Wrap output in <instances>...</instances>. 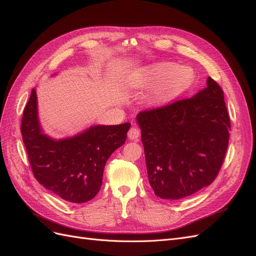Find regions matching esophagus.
<instances>
[{"instance_id":"esophagus-1","label":"esophagus","mask_w":256,"mask_h":256,"mask_svg":"<svg viewBox=\"0 0 256 256\" xmlns=\"http://www.w3.org/2000/svg\"><path fill=\"white\" fill-rule=\"evenodd\" d=\"M140 134H141L140 129L136 128V127L130 128L129 131H128V138H130V140H138V136H140Z\"/></svg>"}]
</instances>
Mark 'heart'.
Here are the masks:
<instances>
[{"label":"heart","instance_id":"heart-1","mask_svg":"<svg viewBox=\"0 0 256 256\" xmlns=\"http://www.w3.org/2000/svg\"><path fill=\"white\" fill-rule=\"evenodd\" d=\"M194 79V72L188 66H176L171 62H159L147 66L134 76L136 88L154 86L147 100L152 106L164 104L187 88Z\"/></svg>","mask_w":256,"mask_h":256}]
</instances>
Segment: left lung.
Here are the masks:
<instances>
[{
	"mask_svg": "<svg viewBox=\"0 0 256 256\" xmlns=\"http://www.w3.org/2000/svg\"><path fill=\"white\" fill-rule=\"evenodd\" d=\"M148 182L154 194L180 200L210 184L228 146L223 90L210 76L192 98L138 114Z\"/></svg>",
	"mask_w": 256,
	"mask_h": 256,
	"instance_id": "8db88e82",
	"label": "left lung"
}]
</instances>
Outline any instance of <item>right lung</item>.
Listing matches in <instances>:
<instances>
[{"instance_id": "obj_1", "label": "right lung", "mask_w": 256, "mask_h": 256, "mask_svg": "<svg viewBox=\"0 0 256 256\" xmlns=\"http://www.w3.org/2000/svg\"><path fill=\"white\" fill-rule=\"evenodd\" d=\"M129 127V122L98 125L74 138L52 140L42 132L33 88L23 111L21 134L37 182L68 202L84 203L102 188L106 161L125 143Z\"/></svg>"}]
</instances>
